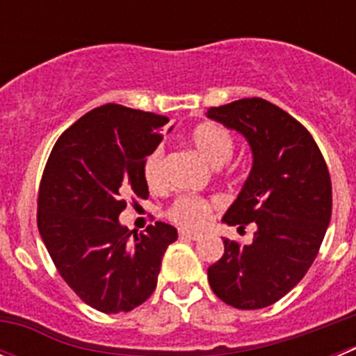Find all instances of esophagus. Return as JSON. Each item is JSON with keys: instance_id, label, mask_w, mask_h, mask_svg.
I'll return each instance as SVG.
<instances>
[{"instance_id": "1", "label": "esophagus", "mask_w": 356, "mask_h": 356, "mask_svg": "<svg viewBox=\"0 0 356 356\" xmlns=\"http://www.w3.org/2000/svg\"><path fill=\"white\" fill-rule=\"evenodd\" d=\"M178 235H180V238H188V241H200L201 238V234H197V232H188V229H180Z\"/></svg>"}]
</instances>
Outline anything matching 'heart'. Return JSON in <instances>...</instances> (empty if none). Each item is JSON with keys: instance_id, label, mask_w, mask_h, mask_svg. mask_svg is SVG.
<instances>
[{"instance_id": "obj_1", "label": "heart", "mask_w": 356, "mask_h": 356, "mask_svg": "<svg viewBox=\"0 0 356 356\" xmlns=\"http://www.w3.org/2000/svg\"><path fill=\"white\" fill-rule=\"evenodd\" d=\"M191 143L196 147L197 153L216 168L228 162L235 151L234 135L216 122H205V124L194 128V131L191 134ZM163 165H165V155H163V147L159 146L151 151L143 163V175L147 187H162L163 181H165ZM217 205H219V201L216 197L184 194V196H178L172 201L165 216L172 222L185 226V228H201L209 221L210 213L213 212Z\"/></svg>"}]
</instances>
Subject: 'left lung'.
<instances>
[{
    "label": "left lung",
    "mask_w": 356,
    "mask_h": 356,
    "mask_svg": "<svg viewBox=\"0 0 356 356\" xmlns=\"http://www.w3.org/2000/svg\"><path fill=\"white\" fill-rule=\"evenodd\" d=\"M210 119L241 131L253 169L222 221L257 226L253 242L222 238L225 254L209 267V284L226 305L257 310L300 284L323 244L332 217L328 165L310 131L262 97L210 106Z\"/></svg>",
    "instance_id": "left-lung-1"
}]
</instances>
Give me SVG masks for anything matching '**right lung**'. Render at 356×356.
<instances>
[{
  "mask_svg": "<svg viewBox=\"0 0 356 356\" xmlns=\"http://www.w3.org/2000/svg\"><path fill=\"white\" fill-rule=\"evenodd\" d=\"M165 115L106 103L53 146L37 197V226L56 271L99 312H130L153 294L162 257L178 238L156 221L140 234L119 225L128 197H147L143 163L163 139Z\"/></svg>",
  "mask_w": 356,
  "mask_h": 356,
  "instance_id": "add662e5",
  "label": "right lung"
}]
</instances>
